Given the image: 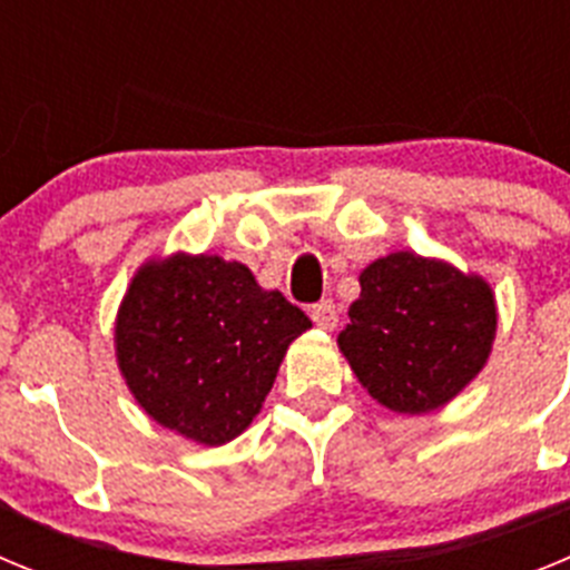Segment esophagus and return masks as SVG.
<instances>
[{
  "label": "esophagus",
  "mask_w": 570,
  "mask_h": 570,
  "mask_svg": "<svg viewBox=\"0 0 570 570\" xmlns=\"http://www.w3.org/2000/svg\"><path fill=\"white\" fill-rule=\"evenodd\" d=\"M311 320H314L316 328L334 331L336 322H340V311H336V305L331 299H322V302H316L314 308H311Z\"/></svg>",
  "instance_id": "1"
}]
</instances>
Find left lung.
I'll return each instance as SVG.
<instances>
[{"label":"left lung","instance_id":"1","mask_svg":"<svg viewBox=\"0 0 570 570\" xmlns=\"http://www.w3.org/2000/svg\"><path fill=\"white\" fill-rule=\"evenodd\" d=\"M340 351L356 380L396 414H428L485 367L497 302L482 276L396 250L360 274Z\"/></svg>","mask_w":570,"mask_h":570}]
</instances>
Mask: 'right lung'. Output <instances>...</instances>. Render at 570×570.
Returning <instances> with one entry per match:
<instances>
[{
	"instance_id": "add662e5",
	"label": "right lung",
	"mask_w": 570,
	"mask_h": 570,
	"mask_svg": "<svg viewBox=\"0 0 570 570\" xmlns=\"http://www.w3.org/2000/svg\"><path fill=\"white\" fill-rule=\"evenodd\" d=\"M311 328L242 262L174 254L136 271L116 316V362L145 414L225 445L259 414L291 342Z\"/></svg>"
}]
</instances>
